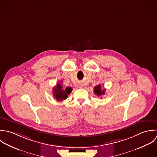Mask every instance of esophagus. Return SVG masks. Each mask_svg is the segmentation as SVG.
<instances>
[{
    "instance_id": "1",
    "label": "esophagus",
    "mask_w": 157,
    "mask_h": 157,
    "mask_svg": "<svg viewBox=\"0 0 157 157\" xmlns=\"http://www.w3.org/2000/svg\"><path fill=\"white\" fill-rule=\"evenodd\" d=\"M82 87V86H81H81H80V87Z\"/></svg>"
}]
</instances>
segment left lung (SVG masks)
<instances>
[{"mask_svg": "<svg viewBox=\"0 0 157 157\" xmlns=\"http://www.w3.org/2000/svg\"><path fill=\"white\" fill-rule=\"evenodd\" d=\"M105 89H101V86L100 84L95 86L94 87V93L96 94L97 96H101V95H104L105 94Z\"/></svg>", "mask_w": 157, "mask_h": 157, "instance_id": "8db88e82", "label": "left lung"}]
</instances>
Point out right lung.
<instances>
[{"label": "right lung", "instance_id": "add662e5", "mask_svg": "<svg viewBox=\"0 0 157 157\" xmlns=\"http://www.w3.org/2000/svg\"><path fill=\"white\" fill-rule=\"evenodd\" d=\"M63 82H58V84L53 89V94L55 99L58 101H62L67 98L68 94H70L72 91V88L70 87H66L65 89L63 88V85L60 83Z\"/></svg>", "mask_w": 157, "mask_h": 157}]
</instances>
